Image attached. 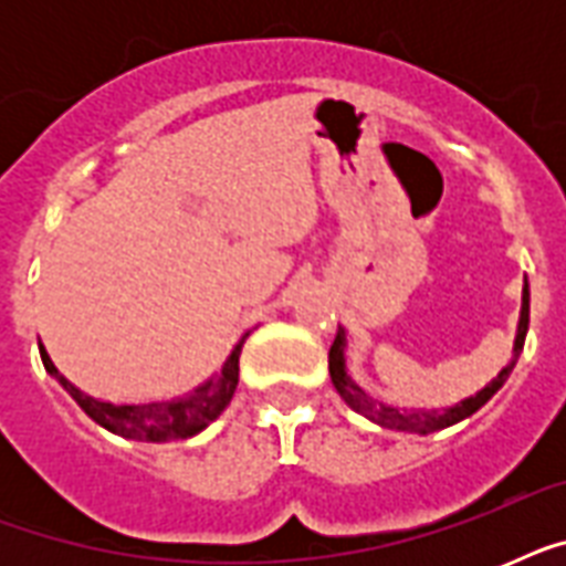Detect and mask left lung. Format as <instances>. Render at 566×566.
Returning <instances> with one entry per match:
<instances>
[{
    "label": "left lung",
    "instance_id": "left-lung-1",
    "mask_svg": "<svg viewBox=\"0 0 566 566\" xmlns=\"http://www.w3.org/2000/svg\"><path fill=\"white\" fill-rule=\"evenodd\" d=\"M526 332H528V282L526 287H523V311H520L517 340H514V358H511V364L509 367H502L500 376L493 378L491 385H484L479 394L467 396V399L449 405V408H431V411H426V408H417V411H399V408H390V405L373 399V396L367 394L364 387L355 385L353 376L346 373V358H344L346 337L340 326H337L335 344H332V349H328V376H332V385L337 387V394L344 396V402L349 405V408H355L358 413H364V417L376 420L378 426H385V429L420 431V434H429V431L447 429V426H452V422L464 420V417L475 413L493 394H496V390H500L502 385H505V378H509V373L514 370V364H517L520 353H523Z\"/></svg>",
    "mask_w": 566,
    "mask_h": 566
}]
</instances>
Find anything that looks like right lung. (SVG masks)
I'll use <instances>...</instances> for the list:
<instances>
[{
	"label": "right lung",
	"instance_id": "1",
	"mask_svg": "<svg viewBox=\"0 0 566 566\" xmlns=\"http://www.w3.org/2000/svg\"><path fill=\"white\" fill-rule=\"evenodd\" d=\"M249 337V332L238 340L231 355L222 364V370L213 378L193 387L190 394L170 396V399H149V402H105V399H93L82 394L73 381H66L55 370V364L49 361V355L40 349L43 367L66 387V394L73 396L75 402L82 405L84 413L105 426L114 434L135 440H185L193 438L196 431H202L211 420L220 417V411L231 402L234 387H238V358L240 346Z\"/></svg>",
	"mask_w": 566,
	"mask_h": 566
}]
</instances>
